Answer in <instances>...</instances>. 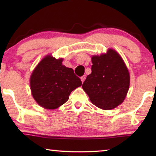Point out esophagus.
Returning <instances> with one entry per match:
<instances>
[{
	"mask_svg": "<svg viewBox=\"0 0 156 156\" xmlns=\"http://www.w3.org/2000/svg\"><path fill=\"white\" fill-rule=\"evenodd\" d=\"M85 78H86V75H83V76H82V77L80 78L82 83H83V82L84 81V80H85Z\"/></svg>",
	"mask_w": 156,
	"mask_h": 156,
	"instance_id": "34e87169",
	"label": "esophagus"
}]
</instances>
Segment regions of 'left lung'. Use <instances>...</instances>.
<instances>
[{"label": "left lung", "mask_w": 156, "mask_h": 156, "mask_svg": "<svg viewBox=\"0 0 156 156\" xmlns=\"http://www.w3.org/2000/svg\"><path fill=\"white\" fill-rule=\"evenodd\" d=\"M91 73L83 84L91 102L104 110L114 109L127 94L130 76L125 63L115 50L91 58Z\"/></svg>", "instance_id": "left-lung-1"}]
</instances>
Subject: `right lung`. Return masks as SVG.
Returning a JSON list of instances; mask_svg holds the SVG:
<instances>
[{"label":"right lung","mask_w":156,"mask_h":156,"mask_svg":"<svg viewBox=\"0 0 156 156\" xmlns=\"http://www.w3.org/2000/svg\"><path fill=\"white\" fill-rule=\"evenodd\" d=\"M62 58L47 56L34 69L30 77L32 96L40 106L55 109L68 100L71 92L81 86L72 68L62 64Z\"/></svg>","instance_id":"add662e5"}]
</instances>
